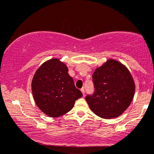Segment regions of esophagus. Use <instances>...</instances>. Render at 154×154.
<instances>
[{"label":"esophagus","mask_w":154,"mask_h":154,"mask_svg":"<svg viewBox=\"0 0 154 154\" xmlns=\"http://www.w3.org/2000/svg\"><path fill=\"white\" fill-rule=\"evenodd\" d=\"M81 92H82V95H85V88H81Z\"/></svg>","instance_id":"esophagus-1"}]
</instances>
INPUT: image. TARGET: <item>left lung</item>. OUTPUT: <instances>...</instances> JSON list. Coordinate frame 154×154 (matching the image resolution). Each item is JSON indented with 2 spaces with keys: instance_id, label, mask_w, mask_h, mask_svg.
Segmentation results:
<instances>
[{
  "instance_id": "obj_1",
  "label": "left lung",
  "mask_w": 154,
  "mask_h": 154,
  "mask_svg": "<svg viewBox=\"0 0 154 154\" xmlns=\"http://www.w3.org/2000/svg\"><path fill=\"white\" fill-rule=\"evenodd\" d=\"M95 91L85 97L90 109L104 119L119 116L133 99L135 85L131 73L125 65L108 59L95 69L93 75Z\"/></svg>"
}]
</instances>
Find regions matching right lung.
Segmentation results:
<instances>
[{"instance_id":"right-lung-1","label":"right lung","mask_w":154,"mask_h":154,"mask_svg":"<svg viewBox=\"0 0 154 154\" xmlns=\"http://www.w3.org/2000/svg\"><path fill=\"white\" fill-rule=\"evenodd\" d=\"M32 92L38 107L50 117L66 114L82 96L66 65L59 59L48 60L39 67L32 81Z\"/></svg>"}]
</instances>
